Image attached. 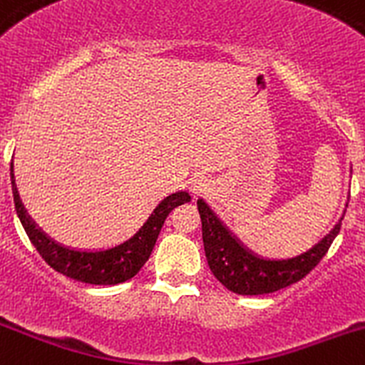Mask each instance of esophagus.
Segmentation results:
<instances>
[{
    "label": "esophagus",
    "mask_w": 365,
    "mask_h": 365,
    "mask_svg": "<svg viewBox=\"0 0 365 365\" xmlns=\"http://www.w3.org/2000/svg\"><path fill=\"white\" fill-rule=\"evenodd\" d=\"M190 189H192L194 194H200V192H205V190L208 189V180L205 178H196L192 182V185H190Z\"/></svg>",
    "instance_id": "obj_1"
}]
</instances>
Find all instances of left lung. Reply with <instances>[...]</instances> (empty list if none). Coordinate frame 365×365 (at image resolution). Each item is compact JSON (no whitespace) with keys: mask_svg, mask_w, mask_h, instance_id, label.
Listing matches in <instances>:
<instances>
[{"mask_svg":"<svg viewBox=\"0 0 365 365\" xmlns=\"http://www.w3.org/2000/svg\"><path fill=\"white\" fill-rule=\"evenodd\" d=\"M197 210L201 217L205 255L212 274L228 291L242 296L280 291L307 277L327 255L328 247L341 232L342 221L341 217L330 233L310 250L296 257L269 258L247 247L203 197L197 200Z\"/></svg>","mask_w":365,"mask_h":365,"instance_id":"left-lung-1","label":"left lung"}]
</instances>
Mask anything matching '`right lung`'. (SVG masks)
<instances>
[{
  "instance_id": "add662e5",
  "label": "right lung",
  "mask_w": 365,
  "mask_h": 365,
  "mask_svg": "<svg viewBox=\"0 0 365 365\" xmlns=\"http://www.w3.org/2000/svg\"><path fill=\"white\" fill-rule=\"evenodd\" d=\"M10 178H12V194L17 217L38 255L55 271L62 272L63 277L93 285H115L135 277L150 258L169 212L190 200L187 190L169 194L153 208L150 217L132 237L110 247L81 250V247H71L56 242L31 219L19 197L14 173H10Z\"/></svg>"
}]
</instances>
